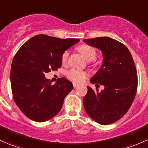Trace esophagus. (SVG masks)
<instances>
[{"label":"esophagus","instance_id":"esophagus-1","mask_svg":"<svg viewBox=\"0 0 148 148\" xmlns=\"http://www.w3.org/2000/svg\"><path fill=\"white\" fill-rule=\"evenodd\" d=\"M73 86H74V88H76L77 86H78V84H77V83H73Z\"/></svg>","mask_w":148,"mask_h":148}]
</instances>
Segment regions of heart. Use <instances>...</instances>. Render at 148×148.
<instances>
[{"label":"heart","instance_id":"b5f03b06","mask_svg":"<svg viewBox=\"0 0 148 148\" xmlns=\"http://www.w3.org/2000/svg\"><path fill=\"white\" fill-rule=\"evenodd\" d=\"M78 50L81 52L84 57L87 61H92L95 59L97 56L96 50L92 46L83 44L78 47ZM69 56V51H66L63 53L62 56V62L63 64H65L67 62ZM66 75L70 79L76 82H81L84 81L87 77V73L84 71L77 69H71L66 73Z\"/></svg>","mask_w":148,"mask_h":148}]
</instances>
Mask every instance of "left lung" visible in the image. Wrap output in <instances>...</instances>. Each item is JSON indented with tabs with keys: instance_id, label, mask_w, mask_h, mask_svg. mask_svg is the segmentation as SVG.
<instances>
[{
	"instance_id": "left-lung-1",
	"label": "left lung",
	"mask_w": 148,
	"mask_h": 148,
	"mask_svg": "<svg viewBox=\"0 0 148 148\" xmlns=\"http://www.w3.org/2000/svg\"><path fill=\"white\" fill-rule=\"evenodd\" d=\"M84 42L102 51V66L90 82L104 86L101 91L87 86L84 110L100 125L114 123L126 114L136 95L138 74L133 59L123 44L109 37L84 39Z\"/></svg>"
}]
</instances>
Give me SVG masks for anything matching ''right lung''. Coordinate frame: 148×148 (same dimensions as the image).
Returning a JSON list of instances; mask_svg holds the SVG:
<instances>
[{
  "label": "right lung",
  "instance_id": "right-lung-1",
  "mask_svg": "<svg viewBox=\"0 0 148 148\" xmlns=\"http://www.w3.org/2000/svg\"><path fill=\"white\" fill-rule=\"evenodd\" d=\"M79 41L40 34L30 38L16 53L10 74L12 93L18 108L29 119L45 122L59 112L73 84L62 77L53 84L45 74L60 68L64 52Z\"/></svg>",
  "mask_w": 148,
  "mask_h": 148
}]
</instances>
